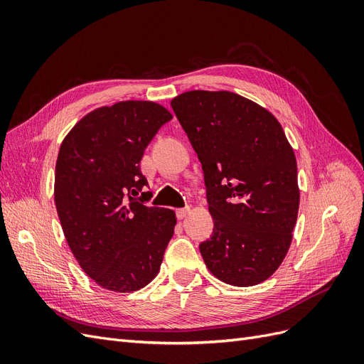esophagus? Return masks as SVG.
Listing matches in <instances>:
<instances>
[{
    "label": "esophagus",
    "instance_id": "esophagus-1",
    "mask_svg": "<svg viewBox=\"0 0 364 364\" xmlns=\"http://www.w3.org/2000/svg\"><path fill=\"white\" fill-rule=\"evenodd\" d=\"M188 213H190V208H181V209H178V211H176V215H178L179 220H182V218L188 215Z\"/></svg>",
    "mask_w": 364,
    "mask_h": 364
}]
</instances>
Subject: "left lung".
Masks as SVG:
<instances>
[{
	"mask_svg": "<svg viewBox=\"0 0 364 364\" xmlns=\"http://www.w3.org/2000/svg\"><path fill=\"white\" fill-rule=\"evenodd\" d=\"M171 107L203 170L214 230L199 249L215 278L250 287L291 245L299 209L294 151L267 109L229 91H188Z\"/></svg>",
	"mask_w": 364,
	"mask_h": 364,
	"instance_id": "obj_1",
	"label": "left lung"
}]
</instances>
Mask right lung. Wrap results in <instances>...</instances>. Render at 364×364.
Wrapping results in <instances>:
<instances>
[{"label":"right lung","instance_id":"right-lung-1","mask_svg":"<svg viewBox=\"0 0 364 364\" xmlns=\"http://www.w3.org/2000/svg\"><path fill=\"white\" fill-rule=\"evenodd\" d=\"M173 115L153 102L98 107L65 136L56 162L54 202L67 243L100 287L136 291L156 277L174 234L171 209L149 206L139 162Z\"/></svg>","mask_w":364,"mask_h":364}]
</instances>
